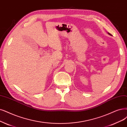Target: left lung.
<instances>
[{
    "label": "left lung",
    "mask_w": 127,
    "mask_h": 127,
    "mask_svg": "<svg viewBox=\"0 0 127 127\" xmlns=\"http://www.w3.org/2000/svg\"><path fill=\"white\" fill-rule=\"evenodd\" d=\"M108 34H109V35H111L110 33H108Z\"/></svg>",
    "instance_id": "1"
}]
</instances>
